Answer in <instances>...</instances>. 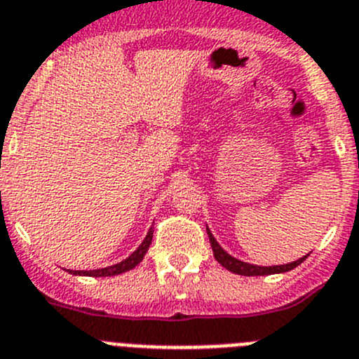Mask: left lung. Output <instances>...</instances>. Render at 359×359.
Returning a JSON list of instances; mask_svg holds the SVG:
<instances>
[{"label":"left lung","instance_id":"8db88e82","mask_svg":"<svg viewBox=\"0 0 359 359\" xmlns=\"http://www.w3.org/2000/svg\"><path fill=\"white\" fill-rule=\"evenodd\" d=\"M208 229V236H209V241H211V247H212V254H215V259L218 261L219 264L224 268H227L229 272L232 273H238V276H272V273H284V272H290L293 268L299 266L309 254L302 256L300 259L292 261V263H286V264H273V266H259V264H252V263H245L241 259H236L234 256H231L229 252H225L222 248V245L216 241V238L212 236V232Z\"/></svg>","mask_w":359,"mask_h":359}]
</instances>
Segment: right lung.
<instances>
[{"label":"right lung","instance_id":"add662e5","mask_svg":"<svg viewBox=\"0 0 359 359\" xmlns=\"http://www.w3.org/2000/svg\"><path fill=\"white\" fill-rule=\"evenodd\" d=\"M151 238H154V229L150 227V231L147 232V238L143 240V243L135 248L127 259L119 261V263L112 264V266L96 268V270H67V272L73 273V276H87V277H112V276H119V273L128 272V270L135 268L141 261H143L144 254H147L148 247H150L151 243Z\"/></svg>","mask_w":359,"mask_h":359}]
</instances>
